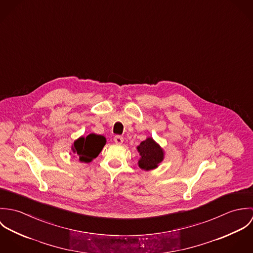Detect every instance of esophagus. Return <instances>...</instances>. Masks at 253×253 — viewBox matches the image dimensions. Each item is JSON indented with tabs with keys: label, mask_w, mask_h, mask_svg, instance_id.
<instances>
[{
	"label": "esophagus",
	"mask_w": 253,
	"mask_h": 253,
	"mask_svg": "<svg viewBox=\"0 0 253 253\" xmlns=\"http://www.w3.org/2000/svg\"><path fill=\"white\" fill-rule=\"evenodd\" d=\"M114 141L116 144H122L124 142V137L121 135H116L114 137Z\"/></svg>",
	"instance_id": "1"
}]
</instances>
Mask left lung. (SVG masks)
Here are the masks:
<instances>
[{
  "label": "left lung",
  "mask_w": 253,
  "mask_h": 253,
  "mask_svg": "<svg viewBox=\"0 0 253 253\" xmlns=\"http://www.w3.org/2000/svg\"><path fill=\"white\" fill-rule=\"evenodd\" d=\"M137 151L140 155L138 166L144 170L158 168L159 164L164 160V150L151 137L142 141L137 147Z\"/></svg>",
  "instance_id": "1"
}]
</instances>
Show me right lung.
Listing matches in <instances>:
<instances>
[{"instance_id":"1","label":"right lung","mask_w":253,"mask_h":253,"mask_svg":"<svg viewBox=\"0 0 253 253\" xmlns=\"http://www.w3.org/2000/svg\"><path fill=\"white\" fill-rule=\"evenodd\" d=\"M105 144L106 138L103 135L90 133L86 137L82 136L74 142L73 153L79 157L81 162L89 163L99 155Z\"/></svg>"}]
</instances>
